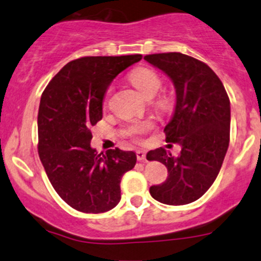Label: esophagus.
Masks as SVG:
<instances>
[{
  "label": "esophagus",
  "instance_id": "obj_1",
  "mask_svg": "<svg viewBox=\"0 0 261 261\" xmlns=\"http://www.w3.org/2000/svg\"><path fill=\"white\" fill-rule=\"evenodd\" d=\"M145 156H146V152L144 151V150H137L138 161H144L145 160Z\"/></svg>",
  "mask_w": 261,
  "mask_h": 261
}]
</instances>
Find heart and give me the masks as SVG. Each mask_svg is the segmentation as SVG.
<instances>
[{
    "label": "heart",
    "mask_w": 261,
    "mask_h": 261,
    "mask_svg": "<svg viewBox=\"0 0 261 261\" xmlns=\"http://www.w3.org/2000/svg\"><path fill=\"white\" fill-rule=\"evenodd\" d=\"M132 84L136 87L139 93L143 95L146 99H151L156 94L159 93V90L161 89L162 85V79L159 75V73L155 69L150 68V67H138V68L133 69L128 75ZM112 88H109L106 93V97L109 96L111 93ZM158 105L161 109H166L170 105V100L167 96L159 97ZM152 128V123L149 121H143V122H133V123L128 125L124 129V133L129 137H137L140 134L146 133Z\"/></svg>",
    "instance_id": "heart-1"
}]
</instances>
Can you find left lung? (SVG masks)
Wrapping results in <instances>:
<instances>
[{
  "instance_id": "8db88e82",
  "label": "left lung",
  "mask_w": 261,
  "mask_h": 261,
  "mask_svg": "<svg viewBox=\"0 0 261 261\" xmlns=\"http://www.w3.org/2000/svg\"><path fill=\"white\" fill-rule=\"evenodd\" d=\"M172 79L176 109L165 127L166 142L179 144L173 158L166 149L146 154L167 167L161 185L150 187L151 197L167 205H186L198 200L216 179L229 144L231 109L222 82L206 63L180 52L144 56Z\"/></svg>"
}]
</instances>
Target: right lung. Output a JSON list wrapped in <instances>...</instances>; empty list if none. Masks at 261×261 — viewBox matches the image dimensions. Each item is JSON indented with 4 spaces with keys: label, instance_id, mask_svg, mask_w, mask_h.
Listing matches in <instances>:
<instances>
[{
    "label": "right lung",
    "instance_id": "obj_1",
    "mask_svg": "<svg viewBox=\"0 0 261 261\" xmlns=\"http://www.w3.org/2000/svg\"><path fill=\"white\" fill-rule=\"evenodd\" d=\"M142 55L88 56L70 61L51 79L40 100L38 151L57 194L73 209L105 213L121 200V179L137 162L133 151L97 154L91 128L102 118L110 83Z\"/></svg>",
    "mask_w": 261,
    "mask_h": 261
}]
</instances>
